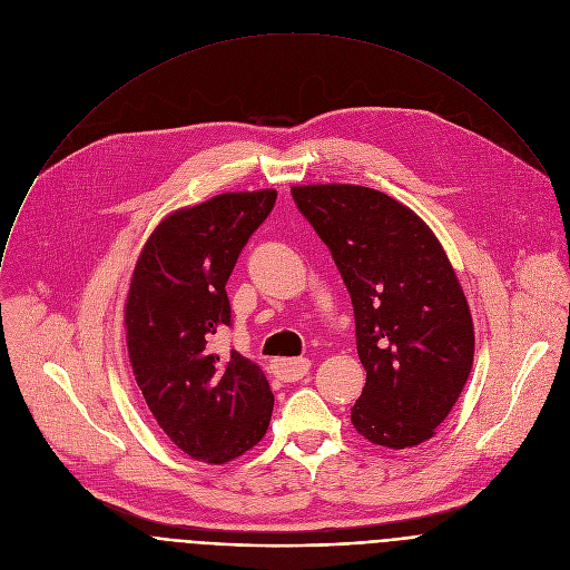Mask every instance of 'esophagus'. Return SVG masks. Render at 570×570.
Returning <instances> with one entry per match:
<instances>
[{"mask_svg": "<svg viewBox=\"0 0 570 570\" xmlns=\"http://www.w3.org/2000/svg\"><path fill=\"white\" fill-rule=\"evenodd\" d=\"M308 367H311L308 358H277V361H273V374L284 383L299 381L302 376H306Z\"/></svg>", "mask_w": 570, "mask_h": 570, "instance_id": "34e87169", "label": "esophagus"}]
</instances>
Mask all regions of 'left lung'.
<instances>
[{
    "label": "left lung",
    "instance_id": "obj_1",
    "mask_svg": "<svg viewBox=\"0 0 570 570\" xmlns=\"http://www.w3.org/2000/svg\"><path fill=\"white\" fill-rule=\"evenodd\" d=\"M291 194L352 297L367 372L354 429L387 449L431 440L469 379L475 343L442 243L411 207L370 187L302 185Z\"/></svg>",
    "mask_w": 570,
    "mask_h": 570
}]
</instances>
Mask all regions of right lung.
<instances>
[{"mask_svg": "<svg viewBox=\"0 0 570 570\" xmlns=\"http://www.w3.org/2000/svg\"><path fill=\"white\" fill-rule=\"evenodd\" d=\"M275 189L232 191L161 218L135 264L124 324L135 381L159 429L194 460L229 462L266 435L275 396L253 361L220 356L225 284Z\"/></svg>", "mask_w": 570, "mask_h": 570, "instance_id": "1", "label": "right lung"}]
</instances>
